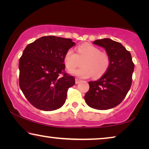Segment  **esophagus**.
I'll return each mask as SVG.
<instances>
[{
  "label": "esophagus",
  "mask_w": 149,
  "mask_h": 149,
  "mask_svg": "<svg viewBox=\"0 0 149 149\" xmlns=\"http://www.w3.org/2000/svg\"><path fill=\"white\" fill-rule=\"evenodd\" d=\"M80 81H81V80H80V79H77V78H76V79H75V84H79V83Z\"/></svg>",
  "instance_id": "34e87169"
}]
</instances>
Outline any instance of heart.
<instances>
[{
	"mask_svg": "<svg viewBox=\"0 0 149 149\" xmlns=\"http://www.w3.org/2000/svg\"><path fill=\"white\" fill-rule=\"evenodd\" d=\"M82 61V68L72 72L81 78H89L92 75L94 78H99L107 73L110 65L109 55L89 43L78 46L77 53L73 49H69L65 52L64 62L69 71H74Z\"/></svg>",
	"mask_w": 149,
	"mask_h": 149,
	"instance_id": "b5f03b06",
	"label": "heart"
}]
</instances>
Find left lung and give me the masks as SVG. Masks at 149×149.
I'll list each match as a JSON object with an SVG mask.
<instances>
[{"label":"left lung","instance_id":"left-lung-1","mask_svg":"<svg viewBox=\"0 0 149 149\" xmlns=\"http://www.w3.org/2000/svg\"><path fill=\"white\" fill-rule=\"evenodd\" d=\"M93 44L107 50L110 58L108 71L99 79L89 81L85 102L97 110H108L122 102L132 86L134 63L130 51L110 39L96 40Z\"/></svg>","mask_w":149,"mask_h":149}]
</instances>
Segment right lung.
Returning a JSON list of instances; mask_svg holds the SVG:
<instances>
[{
	"label": "right lung",
	"mask_w": 149,
	"mask_h": 149,
	"mask_svg": "<svg viewBox=\"0 0 149 149\" xmlns=\"http://www.w3.org/2000/svg\"><path fill=\"white\" fill-rule=\"evenodd\" d=\"M75 42L71 39L45 36L29 44L19 61V85L27 100L45 111L65 103L75 78L65 72L64 56Z\"/></svg>",
	"instance_id": "obj_1"
}]
</instances>
